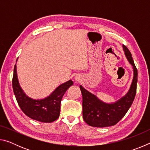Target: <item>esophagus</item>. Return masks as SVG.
<instances>
[{
  "mask_svg": "<svg viewBox=\"0 0 150 150\" xmlns=\"http://www.w3.org/2000/svg\"><path fill=\"white\" fill-rule=\"evenodd\" d=\"M75 79L76 81H79L81 80V79H80V77H79V76H75Z\"/></svg>",
  "mask_w": 150,
  "mask_h": 150,
  "instance_id": "esophagus-1",
  "label": "esophagus"
}]
</instances>
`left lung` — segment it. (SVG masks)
Returning a JSON list of instances; mask_svg holds the SVG:
<instances>
[{
    "label": "left lung",
    "instance_id": "1",
    "mask_svg": "<svg viewBox=\"0 0 150 150\" xmlns=\"http://www.w3.org/2000/svg\"><path fill=\"white\" fill-rule=\"evenodd\" d=\"M122 47L124 54L132 66L134 71L132 82L126 95L115 103H106L80 85L83 96V117L85 122L91 126L103 128L115 125L126 115L135 98L138 71L130 51L125 45Z\"/></svg>",
    "mask_w": 150,
    "mask_h": 150
}]
</instances>
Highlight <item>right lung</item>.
<instances>
[{"mask_svg":"<svg viewBox=\"0 0 150 150\" xmlns=\"http://www.w3.org/2000/svg\"><path fill=\"white\" fill-rule=\"evenodd\" d=\"M73 85L71 80L62 83L50 95L42 99H34L26 95L20 85L16 65L14 68L12 87L19 106L29 118L42 122L50 123L59 118L61 101L65 93Z\"/></svg>","mask_w":150,"mask_h":150,"instance_id":"obj_1","label":"right lung"}]
</instances>
